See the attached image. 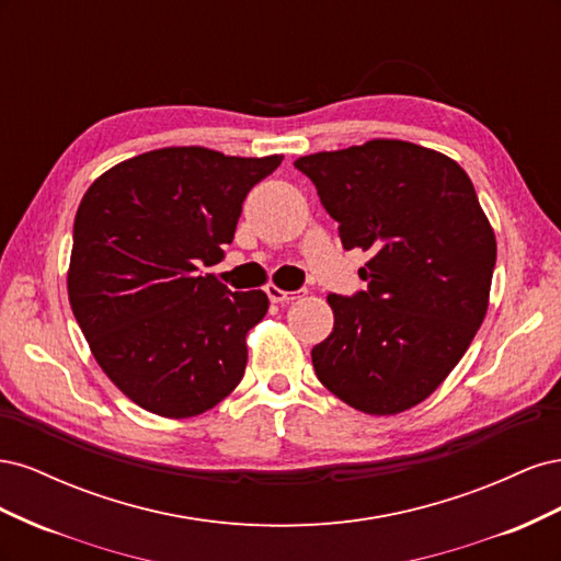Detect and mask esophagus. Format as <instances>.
<instances>
[{"label":"esophagus","instance_id":"34e87169","mask_svg":"<svg viewBox=\"0 0 561 561\" xmlns=\"http://www.w3.org/2000/svg\"><path fill=\"white\" fill-rule=\"evenodd\" d=\"M266 295L268 299L274 304H285V301H293L297 293H287V290H280L278 285H266Z\"/></svg>","mask_w":561,"mask_h":561}]
</instances>
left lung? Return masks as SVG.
I'll return each mask as SVG.
<instances>
[{
	"label": "left lung",
	"mask_w": 561,
	"mask_h": 561,
	"mask_svg": "<svg viewBox=\"0 0 561 561\" xmlns=\"http://www.w3.org/2000/svg\"><path fill=\"white\" fill-rule=\"evenodd\" d=\"M339 222L346 250L369 252L367 290L328 295L332 334L313 346L320 383L365 414L426 400L478 334L496 236L466 171L402 140L318 151L295 161Z\"/></svg>",
	"instance_id": "1"
}]
</instances>
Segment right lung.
Returning <instances> with one entry per match:
<instances>
[{
	"mask_svg": "<svg viewBox=\"0 0 561 561\" xmlns=\"http://www.w3.org/2000/svg\"><path fill=\"white\" fill-rule=\"evenodd\" d=\"M283 157L163 147L110 168L75 217L67 295L112 383L165 419L203 414L241 383L262 290L201 276L233 241L243 201Z\"/></svg>",
	"mask_w": 561,
	"mask_h": 561,
	"instance_id": "right-lung-1",
	"label": "right lung"
}]
</instances>
